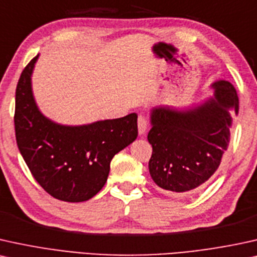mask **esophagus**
I'll return each mask as SVG.
<instances>
[{"label":"esophagus","instance_id":"1","mask_svg":"<svg viewBox=\"0 0 257 257\" xmlns=\"http://www.w3.org/2000/svg\"><path fill=\"white\" fill-rule=\"evenodd\" d=\"M147 119H146L145 116L140 115L138 118V128H139V134L140 135H145L146 131H147Z\"/></svg>","mask_w":257,"mask_h":257}]
</instances>
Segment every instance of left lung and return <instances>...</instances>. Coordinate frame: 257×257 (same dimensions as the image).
<instances>
[{"label":"left lung","instance_id":"obj_1","mask_svg":"<svg viewBox=\"0 0 257 257\" xmlns=\"http://www.w3.org/2000/svg\"><path fill=\"white\" fill-rule=\"evenodd\" d=\"M213 97L200 105L151 110L148 168L154 183L172 196H183L213 178L228 149L232 115L238 113L236 89L226 80L212 84Z\"/></svg>","mask_w":257,"mask_h":257}]
</instances>
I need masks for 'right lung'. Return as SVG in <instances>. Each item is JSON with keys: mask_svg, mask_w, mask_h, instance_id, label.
<instances>
[{"mask_svg": "<svg viewBox=\"0 0 257 257\" xmlns=\"http://www.w3.org/2000/svg\"><path fill=\"white\" fill-rule=\"evenodd\" d=\"M39 54L22 71L15 92V135L34 179L56 199L89 200L104 186L112 158L138 138V115L84 125H63L44 116L32 91Z\"/></svg>", "mask_w": 257, "mask_h": 257, "instance_id": "1", "label": "right lung"}]
</instances>
